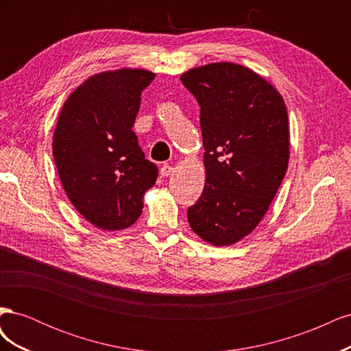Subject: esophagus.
Listing matches in <instances>:
<instances>
[{
	"instance_id": "esophagus-1",
	"label": "esophagus",
	"mask_w": 351,
	"mask_h": 351,
	"mask_svg": "<svg viewBox=\"0 0 351 351\" xmlns=\"http://www.w3.org/2000/svg\"><path fill=\"white\" fill-rule=\"evenodd\" d=\"M173 171H174V168L171 165H168V164L162 165L161 169H159V173H161V177H169V176L173 174Z\"/></svg>"
}]
</instances>
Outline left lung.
<instances>
[{
    "mask_svg": "<svg viewBox=\"0 0 351 351\" xmlns=\"http://www.w3.org/2000/svg\"><path fill=\"white\" fill-rule=\"evenodd\" d=\"M200 105L205 187L187 210L195 234L212 246L236 244L267 214L287 173L290 130L277 88L234 62L182 74Z\"/></svg>",
    "mask_w": 351,
    "mask_h": 351,
    "instance_id": "8db88e82",
    "label": "left lung"
}]
</instances>
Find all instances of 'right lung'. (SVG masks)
<instances>
[{"label": "right lung", "mask_w": 351, "mask_h": 351, "mask_svg": "<svg viewBox=\"0 0 351 351\" xmlns=\"http://www.w3.org/2000/svg\"><path fill=\"white\" fill-rule=\"evenodd\" d=\"M156 74L119 69L93 74L60 111L52 154L62 189L83 218L104 231L129 228L158 176L132 130L141 95Z\"/></svg>", "instance_id": "obj_1"}]
</instances>
